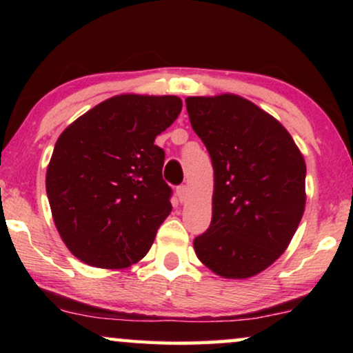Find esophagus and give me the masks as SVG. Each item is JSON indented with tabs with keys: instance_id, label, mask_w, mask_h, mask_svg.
Here are the masks:
<instances>
[{
	"instance_id": "1",
	"label": "esophagus",
	"mask_w": 353,
	"mask_h": 353,
	"mask_svg": "<svg viewBox=\"0 0 353 353\" xmlns=\"http://www.w3.org/2000/svg\"><path fill=\"white\" fill-rule=\"evenodd\" d=\"M176 196H178V199H180V202H185L186 197H188V186H185V185L178 186L176 188Z\"/></svg>"
}]
</instances>
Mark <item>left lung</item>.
<instances>
[{
	"label": "left lung",
	"instance_id": "obj_1",
	"mask_svg": "<svg viewBox=\"0 0 353 353\" xmlns=\"http://www.w3.org/2000/svg\"><path fill=\"white\" fill-rule=\"evenodd\" d=\"M191 127L214 167L212 221L194 239L202 263L223 278L268 268L305 209V161L288 130L236 94L186 98Z\"/></svg>",
	"mask_w": 353,
	"mask_h": 353
}]
</instances>
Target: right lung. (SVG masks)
I'll use <instances>...</instances> for the list:
<instances>
[{"mask_svg":"<svg viewBox=\"0 0 353 353\" xmlns=\"http://www.w3.org/2000/svg\"><path fill=\"white\" fill-rule=\"evenodd\" d=\"M181 108L176 96H114L57 138L48 201L62 241L81 262L127 268L151 249L172 212L165 152L154 141Z\"/></svg>","mask_w":353,"mask_h":353,"instance_id":"add662e5","label":"right lung"}]
</instances>
